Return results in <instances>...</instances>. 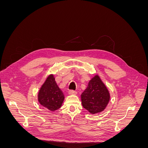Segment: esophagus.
I'll return each mask as SVG.
<instances>
[{
	"mask_svg": "<svg viewBox=\"0 0 148 148\" xmlns=\"http://www.w3.org/2000/svg\"><path fill=\"white\" fill-rule=\"evenodd\" d=\"M77 94V91H75L73 90H71V91H69V95H76Z\"/></svg>",
	"mask_w": 148,
	"mask_h": 148,
	"instance_id": "1",
	"label": "esophagus"
}]
</instances>
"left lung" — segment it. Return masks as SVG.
<instances>
[{
  "label": "left lung",
  "mask_w": 148,
  "mask_h": 148,
  "mask_svg": "<svg viewBox=\"0 0 148 148\" xmlns=\"http://www.w3.org/2000/svg\"><path fill=\"white\" fill-rule=\"evenodd\" d=\"M110 98L108 89L98 75H96L89 81L88 88L81 96L83 107L92 114L104 110Z\"/></svg>",
  "instance_id": "1"
}]
</instances>
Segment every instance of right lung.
<instances>
[{"label":"right lung","instance_id":"1","mask_svg":"<svg viewBox=\"0 0 148 148\" xmlns=\"http://www.w3.org/2000/svg\"><path fill=\"white\" fill-rule=\"evenodd\" d=\"M64 98L63 92L57 86L54 76L49 75L39 91L38 100L39 104L53 112L62 107Z\"/></svg>","mask_w":148,"mask_h":148}]
</instances>
